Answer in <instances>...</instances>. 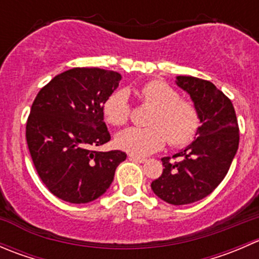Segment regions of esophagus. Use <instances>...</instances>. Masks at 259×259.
I'll list each match as a JSON object with an SVG mask.
<instances>
[{"label": "esophagus", "mask_w": 259, "mask_h": 259, "mask_svg": "<svg viewBox=\"0 0 259 259\" xmlns=\"http://www.w3.org/2000/svg\"><path fill=\"white\" fill-rule=\"evenodd\" d=\"M129 159H130V160L135 161V163H145V161H146L145 158H142V156H137V155H134V154H129Z\"/></svg>", "instance_id": "34e87169"}]
</instances>
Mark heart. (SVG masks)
Masks as SVG:
<instances>
[{"instance_id": "1", "label": "heart", "mask_w": 259, "mask_h": 259, "mask_svg": "<svg viewBox=\"0 0 259 259\" xmlns=\"http://www.w3.org/2000/svg\"><path fill=\"white\" fill-rule=\"evenodd\" d=\"M138 96L143 105L153 108L146 120L149 127H129L115 138L117 148L135 154L149 155L169 144L176 148L193 142L200 127V113L194 101L180 98L179 93L160 80H151L140 86ZM105 121L113 126H122L132 115L127 94L117 90L104 103Z\"/></svg>"}]
</instances>
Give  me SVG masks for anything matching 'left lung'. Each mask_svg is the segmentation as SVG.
I'll return each instance as SVG.
<instances>
[{"label":"left lung","mask_w":259,"mask_h":259,"mask_svg":"<svg viewBox=\"0 0 259 259\" xmlns=\"http://www.w3.org/2000/svg\"><path fill=\"white\" fill-rule=\"evenodd\" d=\"M177 85L187 91L200 113L197 139L189 146L161 159L163 173L151 189L169 204L183 205L209 195L228 173L239 145V127L231 99L210 81L177 76Z\"/></svg>","instance_id":"obj_1"}]
</instances>
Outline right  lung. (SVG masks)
<instances>
[{
  "label": "right lung",
  "instance_id": "1",
  "mask_svg": "<svg viewBox=\"0 0 259 259\" xmlns=\"http://www.w3.org/2000/svg\"><path fill=\"white\" fill-rule=\"evenodd\" d=\"M121 75L98 67H75L55 76L33 100L26 140L38 177L60 199L75 204L95 200L126 159L120 150L94 148L110 140L103 106Z\"/></svg>",
  "mask_w": 259,
  "mask_h": 259
}]
</instances>
